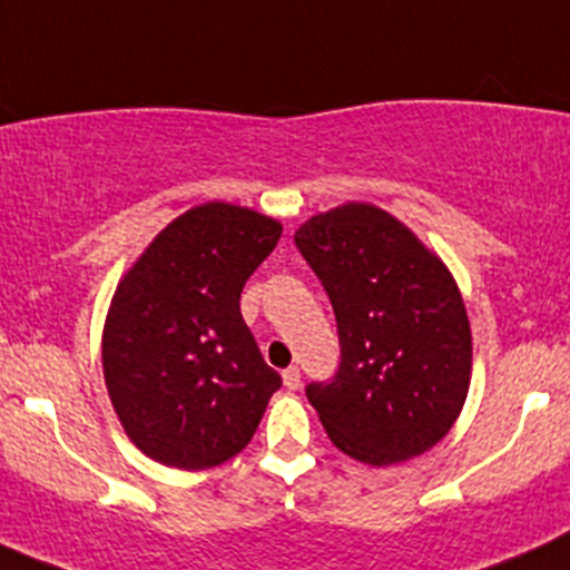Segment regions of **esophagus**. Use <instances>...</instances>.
Segmentation results:
<instances>
[{
	"label": "esophagus",
	"mask_w": 570,
	"mask_h": 570,
	"mask_svg": "<svg viewBox=\"0 0 570 570\" xmlns=\"http://www.w3.org/2000/svg\"><path fill=\"white\" fill-rule=\"evenodd\" d=\"M284 386L289 389V392H297V389H301V370H297V366L284 370Z\"/></svg>",
	"instance_id": "esophagus-1"
}]
</instances>
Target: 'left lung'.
Wrapping results in <instances>:
<instances>
[{
    "mask_svg": "<svg viewBox=\"0 0 570 570\" xmlns=\"http://www.w3.org/2000/svg\"><path fill=\"white\" fill-rule=\"evenodd\" d=\"M295 245L336 314V375L306 386L327 439L370 465L428 452L461 416L471 381V327L446 264L372 204L314 215Z\"/></svg>",
    "mask_w": 570,
    "mask_h": 570,
    "instance_id": "8db88e82",
    "label": "left lung"
}]
</instances>
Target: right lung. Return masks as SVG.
<instances>
[{"label":"right lung","instance_id":"add662e5","mask_svg":"<svg viewBox=\"0 0 570 570\" xmlns=\"http://www.w3.org/2000/svg\"><path fill=\"white\" fill-rule=\"evenodd\" d=\"M278 237L273 217L209 200L165 226L120 278L101 338L105 383L126 435L157 463H226L281 389L239 312Z\"/></svg>","mask_w":570,"mask_h":570}]
</instances>
